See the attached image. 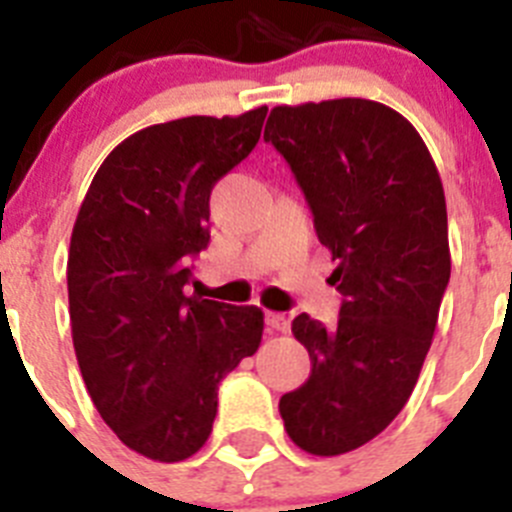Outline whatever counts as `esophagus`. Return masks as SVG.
<instances>
[{"label": "esophagus", "instance_id": "obj_1", "mask_svg": "<svg viewBox=\"0 0 512 512\" xmlns=\"http://www.w3.org/2000/svg\"><path fill=\"white\" fill-rule=\"evenodd\" d=\"M266 325L277 333H287L289 330V318L284 312H266Z\"/></svg>", "mask_w": 512, "mask_h": 512}]
</instances>
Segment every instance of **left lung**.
<instances>
[{
    "mask_svg": "<svg viewBox=\"0 0 512 512\" xmlns=\"http://www.w3.org/2000/svg\"><path fill=\"white\" fill-rule=\"evenodd\" d=\"M264 138L305 192L343 295L336 328L307 312L292 320L312 369L279 413L302 451L338 456L413 395L451 277L443 184L418 130L372 99L282 104Z\"/></svg>",
    "mask_w": 512,
    "mask_h": 512,
    "instance_id": "obj_1",
    "label": "left lung"
}]
</instances>
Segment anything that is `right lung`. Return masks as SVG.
<instances>
[{
    "instance_id": "right-lung-1",
    "label": "right lung",
    "mask_w": 512,
    "mask_h": 512,
    "mask_svg": "<svg viewBox=\"0 0 512 512\" xmlns=\"http://www.w3.org/2000/svg\"><path fill=\"white\" fill-rule=\"evenodd\" d=\"M266 107L192 115L125 138L94 174L71 233L69 312L94 408L128 449L184 461L205 446L217 384L256 354V305L184 295L210 243V192L261 138Z\"/></svg>"
}]
</instances>
